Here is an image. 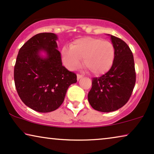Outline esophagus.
Here are the masks:
<instances>
[{
	"label": "esophagus",
	"instance_id": "1",
	"mask_svg": "<svg viewBox=\"0 0 154 154\" xmlns=\"http://www.w3.org/2000/svg\"><path fill=\"white\" fill-rule=\"evenodd\" d=\"M81 78H83V75H80V74H77V80L81 79Z\"/></svg>",
	"mask_w": 154,
	"mask_h": 154
}]
</instances>
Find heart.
Segmentation results:
<instances>
[{"mask_svg":"<svg viewBox=\"0 0 154 154\" xmlns=\"http://www.w3.org/2000/svg\"><path fill=\"white\" fill-rule=\"evenodd\" d=\"M62 57L64 65L70 70L77 69L83 59L84 67L92 74L98 75L112 66L115 50L110 42L86 37L75 40L70 48H63Z\"/></svg>","mask_w":154,"mask_h":154,"instance_id":"heart-1","label":"heart"}]
</instances>
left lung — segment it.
<instances>
[{"label":"left lung","instance_id":"left-lung-1","mask_svg":"<svg viewBox=\"0 0 154 154\" xmlns=\"http://www.w3.org/2000/svg\"><path fill=\"white\" fill-rule=\"evenodd\" d=\"M115 50L110 70L93 78L88 102L95 110L111 112L123 106L131 96L136 81L133 54L129 46L119 38L109 35Z\"/></svg>","mask_w":154,"mask_h":154}]
</instances>
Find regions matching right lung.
Listing matches in <instances>:
<instances>
[{
	"instance_id": "1",
	"label": "right lung",
	"mask_w": 154,
	"mask_h": 154,
	"mask_svg": "<svg viewBox=\"0 0 154 154\" xmlns=\"http://www.w3.org/2000/svg\"><path fill=\"white\" fill-rule=\"evenodd\" d=\"M57 39L53 33L35 35L19 50L14 66V84L20 99L41 113L58 109L69 86L77 82L76 75L62 66Z\"/></svg>"
}]
</instances>
